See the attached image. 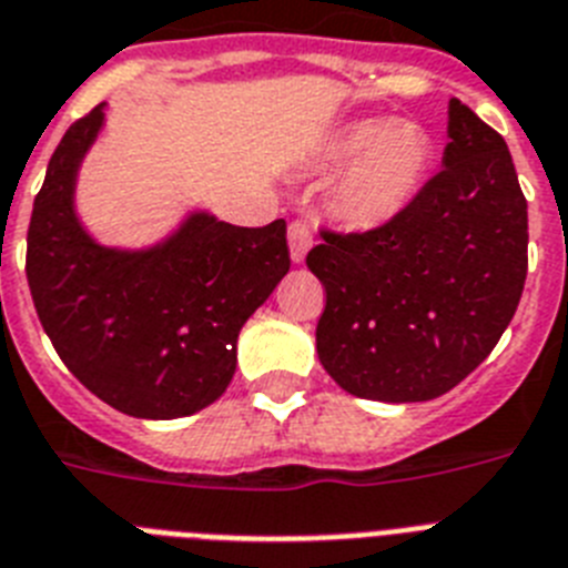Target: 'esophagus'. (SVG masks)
I'll return each mask as SVG.
<instances>
[{"label": "esophagus", "mask_w": 568, "mask_h": 568, "mask_svg": "<svg viewBox=\"0 0 568 568\" xmlns=\"http://www.w3.org/2000/svg\"><path fill=\"white\" fill-rule=\"evenodd\" d=\"M314 245V233H312V227L306 225V222H292V225H288V251H292V260L297 262H303L306 260V254H308V247Z\"/></svg>", "instance_id": "esophagus-1"}]
</instances>
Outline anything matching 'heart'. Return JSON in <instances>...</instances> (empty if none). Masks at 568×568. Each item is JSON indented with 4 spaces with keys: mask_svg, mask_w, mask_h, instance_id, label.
I'll list each match as a JSON object with an SVG mask.
<instances>
[{
    "mask_svg": "<svg viewBox=\"0 0 568 568\" xmlns=\"http://www.w3.org/2000/svg\"><path fill=\"white\" fill-rule=\"evenodd\" d=\"M323 164L341 166L332 213L355 231H378L409 211L430 170V141L416 123H346L323 146Z\"/></svg>",
    "mask_w": 568,
    "mask_h": 568,
    "instance_id": "b5f03b06",
    "label": "heart"
}]
</instances>
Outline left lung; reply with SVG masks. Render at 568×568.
Here are the masks:
<instances>
[{
  "instance_id": "1",
  "label": "left lung",
  "mask_w": 568,
  "mask_h": 568,
  "mask_svg": "<svg viewBox=\"0 0 568 568\" xmlns=\"http://www.w3.org/2000/svg\"><path fill=\"white\" fill-rule=\"evenodd\" d=\"M447 146L393 225L328 233L306 265L326 288L317 357L357 398L430 402L483 364L517 312L528 204L503 135L462 100Z\"/></svg>"
}]
</instances>
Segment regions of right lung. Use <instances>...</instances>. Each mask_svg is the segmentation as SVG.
<instances>
[{"label": "right lung", "mask_w": 568, "mask_h": 568, "mask_svg": "<svg viewBox=\"0 0 568 568\" xmlns=\"http://www.w3.org/2000/svg\"><path fill=\"white\" fill-rule=\"evenodd\" d=\"M106 103L71 123L33 199L26 274L71 375L135 418L193 416L236 373V337L288 274L285 222L236 227L190 211L146 247L103 245L74 207Z\"/></svg>", "instance_id": "1"}]
</instances>
